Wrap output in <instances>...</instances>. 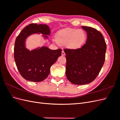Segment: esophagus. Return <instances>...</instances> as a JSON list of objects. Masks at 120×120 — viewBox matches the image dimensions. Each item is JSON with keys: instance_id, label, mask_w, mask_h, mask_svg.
Listing matches in <instances>:
<instances>
[{"instance_id": "esophagus-1", "label": "esophagus", "mask_w": 120, "mask_h": 120, "mask_svg": "<svg viewBox=\"0 0 120 120\" xmlns=\"http://www.w3.org/2000/svg\"><path fill=\"white\" fill-rule=\"evenodd\" d=\"M65 52H64V50H62V52H61V55H62L63 56H65Z\"/></svg>"}]
</instances>
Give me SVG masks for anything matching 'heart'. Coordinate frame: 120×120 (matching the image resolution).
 I'll list each match as a JSON object with an SVG mask.
<instances>
[{"mask_svg": "<svg viewBox=\"0 0 120 120\" xmlns=\"http://www.w3.org/2000/svg\"><path fill=\"white\" fill-rule=\"evenodd\" d=\"M87 36L82 29L66 28L57 32L56 40L57 44L64 45L71 50L81 49L85 44Z\"/></svg>", "mask_w": 120, "mask_h": 120, "instance_id": "1", "label": "heart"}]
</instances>
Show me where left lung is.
<instances>
[{"label": "left lung", "instance_id": "obj_1", "mask_svg": "<svg viewBox=\"0 0 120 120\" xmlns=\"http://www.w3.org/2000/svg\"><path fill=\"white\" fill-rule=\"evenodd\" d=\"M82 27L86 32V43L78 49L64 50L67 78L77 85L90 83L97 78L104 65L107 49L103 35L99 31L91 27Z\"/></svg>", "mask_w": 120, "mask_h": 120}]
</instances>
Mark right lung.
Returning a JSON list of instances; mask_svg holds the SVG:
<instances>
[{
  "instance_id": "1",
  "label": "right lung",
  "mask_w": 120,
  "mask_h": 120,
  "mask_svg": "<svg viewBox=\"0 0 120 120\" xmlns=\"http://www.w3.org/2000/svg\"><path fill=\"white\" fill-rule=\"evenodd\" d=\"M41 33L45 38L50 31L46 24L31 23L17 36L14 45V57L21 76L27 81L39 82L48 77L50 68L61 54V49L52 50L42 46L30 51L25 47V40L30 35Z\"/></svg>"
}]
</instances>
